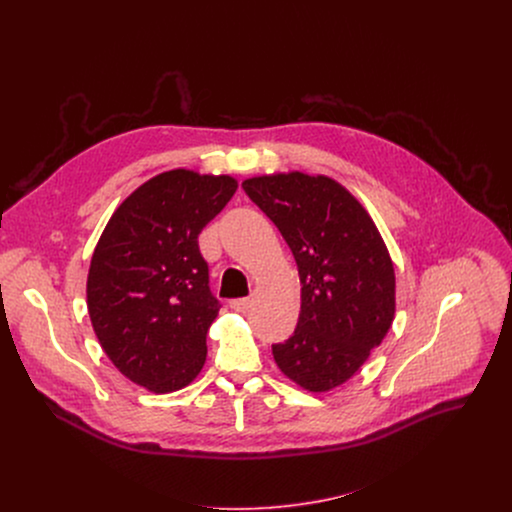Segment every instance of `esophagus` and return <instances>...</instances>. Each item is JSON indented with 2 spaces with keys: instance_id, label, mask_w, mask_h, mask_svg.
I'll use <instances>...</instances> for the list:
<instances>
[{
  "instance_id": "esophagus-1",
  "label": "esophagus",
  "mask_w": 512,
  "mask_h": 512,
  "mask_svg": "<svg viewBox=\"0 0 512 512\" xmlns=\"http://www.w3.org/2000/svg\"><path fill=\"white\" fill-rule=\"evenodd\" d=\"M250 305H252V299H250V297H240V299H232V301H230V307H232L234 311H240V313H244Z\"/></svg>"
}]
</instances>
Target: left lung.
I'll list each match as a JSON object with an SVG mask.
<instances>
[{"mask_svg": "<svg viewBox=\"0 0 512 512\" xmlns=\"http://www.w3.org/2000/svg\"><path fill=\"white\" fill-rule=\"evenodd\" d=\"M246 195L292 250L301 311L286 343L272 345L280 370L309 392H327L365 365L396 309L386 244L365 207L335 179L299 171L252 177Z\"/></svg>", "mask_w": 512, "mask_h": 512, "instance_id": "1", "label": "left lung"}]
</instances>
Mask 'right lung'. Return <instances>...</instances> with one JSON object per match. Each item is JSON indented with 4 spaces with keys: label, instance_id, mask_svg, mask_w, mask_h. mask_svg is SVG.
Wrapping results in <instances>:
<instances>
[{
    "label": "right lung",
    "instance_id": "right-lung-1",
    "mask_svg": "<svg viewBox=\"0 0 512 512\" xmlns=\"http://www.w3.org/2000/svg\"><path fill=\"white\" fill-rule=\"evenodd\" d=\"M236 189L230 175L159 173L114 211L94 248L86 280L94 333L149 392L181 390L205 365L220 303L197 238Z\"/></svg>",
    "mask_w": 512,
    "mask_h": 512
}]
</instances>
